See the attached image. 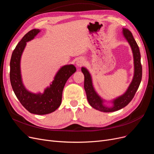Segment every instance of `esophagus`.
Masks as SVG:
<instances>
[{"instance_id":"obj_1","label":"esophagus","mask_w":154,"mask_h":154,"mask_svg":"<svg viewBox=\"0 0 154 154\" xmlns=\"http://www.w3.org/2000/svg\"><path fill=\"white\" fill-rule=\"evenodd\" d=\"M84 63H85V60L82 57L78 58V59H77L76 60V65L78 67H82L84 64Z\"/></svg>"}]
</instances>
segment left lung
Segmentation results:
<instances>
[{
	"instance_id": "left-lung-1",
	"label": "left lung",
	"mask_w": 154,
	"mask_h": 154,
	"mask_svg": "<svg viewBox=\"0 0 154 154\" xmlns=\"http://www.w3.org/2000/svg\"><path fill=\"white\" fill-rule=\"evenodd\" d=\"M122 34L131 46L134 60L133 78L128 89L122 95L111 100H106L103 99L95 91L93 85L91 73L86 67H82V72L85 77L84 88L87 94L88 103L94 109L103 112H113L126 106L133 99L141 81L142 66L141 64V55L139 47L134 39L133 35L128 29H122ZM105 102H111L112 105L111 107H108L104 104Z\"/></svg>"
}]
</instances>
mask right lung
Here are the masks:
<instances>
[{
  "label": "right lung",
  "mask_w": 154,
  "mask_h": 154,
  "mask_svg": "<svg viewBox=\"0 0 154 154\" xmlns=\"http://www.w3.org/2000/svg\"><path fill=\"white\" fill-rule=\"evenodd\" d=\"M40 32L35 29L29 31L16 46L10 61V82L16 96L26 110L35 115H46L54 112L60 106L63 87L76 69L73 64L61 67L43 93L32 92L25 88L21 73V58L26 43L34 39Z\"/></svg>",
  "instance_id": "1"
}]
</instances>
